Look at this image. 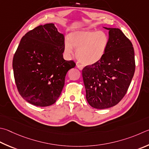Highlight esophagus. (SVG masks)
<instances>
[{"label": "esophagus", "instance_id": "esophagus-1", "mask_svg": "<svg viewBox=\"0 0 149 149\" xmlns=\"http://www.w3.org/2000/svg\"><path fill=\"white\" fill-rule=\"evenodd\" d=\"M77 68L78 69H79V70H82L83 69V66H81V65H79V64H77Z\"/></svg>", "mask_w": 149, "mask_h": 149}]
</instances>
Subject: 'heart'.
Returning <instances> with one entry per match:
<instances>
[{
  "label": "heart",
  "mask_w": 149,
  "mask_h": 149,
  "mask_svg": "<svg viewBox=\"0 0 149 149\" xmlns=\"http://www.w3.org/2000/svg\"><path fill=\"white\" fill-rule=\"evenodd\" d=\"M109 45V38L104 31L81 29L72 32L64 41V51L67 55L73 53L84 65H93L104 57Z\"/></svg>",
  "instance_id": "b5f03b06"
}]
</instances>
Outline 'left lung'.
<instances>
[{
    "mask_svg": "<svg viewBox=\"0 0 149 149\" xmlns=\"http://www.w3.org/2000/svg\"><path fill=\"white\" fill-rule=\"evenodd\" d=\"M109 31V45L101 61L82 70L86 98L95 109L117 105L125 95L133 78L135 55L133 45L119 29Z\"/></svg>",
    "mask_w": 149,
    "mask_h": 149,
    "instance_id": "8db88e82",
    "label": "left lung"
}]
</instances>
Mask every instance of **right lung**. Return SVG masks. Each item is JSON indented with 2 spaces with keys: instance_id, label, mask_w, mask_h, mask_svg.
Here are the masks:
<instances>
[{
  "instance_id": "right-lung-1",
  "label": "right lung",
  "mask_w": 149,
  "mask_h": 149,
  "mask_svg": "<svg viewBox=\"0 0 149 149\" xmlns=\"http://www.w3.org/2000/svg\"><path fill=\"white\" fill-rule=\"evenodd\" d=\"M64 36L53 23L40 25L21 38L13 58L15 81L22 98L36 106L53 104L73 61L63 58Z\"/></svg>"
}]
</instances>
